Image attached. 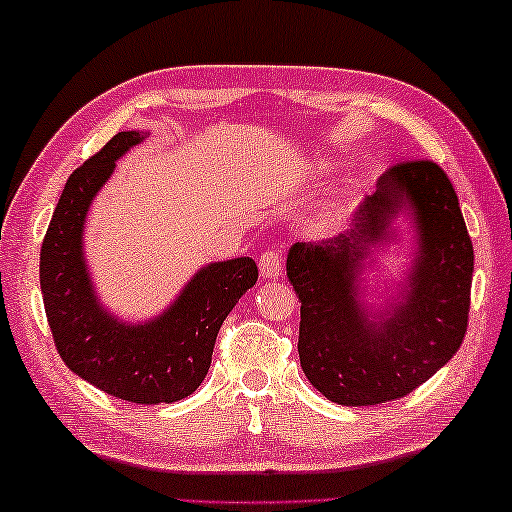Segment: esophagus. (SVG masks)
<instances>
[{
    "label": "esophagus",
    "mask_w": 512,
    "mask_h": 512,
    "mask_svg": "<svg viewBox=\"0 0 512 512\" xmlns=\"http://www.w3.org/2000/svg\"><path fill=\"white\" fill-rule=\"evenodd\" d=\"M258 267H261V274L265 279H276L281 274V254L274 249H267L258 258Z\"/></svg>",
    "instance_id": "esophagus-1"
}]
</instances>
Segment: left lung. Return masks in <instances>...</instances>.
<instances>
[{
  "mask_svg": "<svg viewBox=\"0 0 512 512\" xmlns=\"http://www.w3.org/2000/svg\"><path fill=\"white\" fill-rule=\"evenodd\" d=\"M409 208L419 229L410 290L388 319L371 322L356 301L365 249L386 239ZM474 251L459 197L432 159H405L355 211V227L328 245L297 242L288 279L301 301L299 360L312 387L346 407L405 398L452 360L468 330Z\"/></svg>",
  "mask_w": 512,
  "mask_h": 512,
  "instance_id": "obj_1",
  "label": "left lung"
}]
</instances>
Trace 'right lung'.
Returning a JSON list of instances; mask_svg holds the SVG:
<instances>
[{
	"label": "right lung",
	"instance_id": "obj_1",
	"mask_svg": "<svg viewBox=\"0 0 512 512\" xmlns=\"http://www.w3.org/2000/svg\"><path fill=\"white\" fill-rule=\"evenodd\" d=\"M141 132H119L69 175L40 251L44 312L58 353L71 371L107 396L159 405L200 387L215 337L238 299L258 279L251 258L211 263L197 272L164 315L123 324L98 306L83 258V224L114 161Z\"/></svg>",
	"mask_w": 512,
	"mask_h": 512
}]
</instances>
